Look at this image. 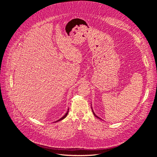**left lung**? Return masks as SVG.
Returning a JSON list of instances; mask_svg holds the SVG:
<instances>
[{"instance_id":"1","label":"left lung","mask_w":157,"mask_h":157,"mask_svg":"<svg viewBox=\"0 0 157 157\" xmlns=\"http://www.w3.org/2000/svg\"><path fill=\"white\" fill-rule=\"evenodd\" d=\"M91 109H92V112H93V114H94V116H95V117H96V118H98V119H101V118H99V117H98V116H97V115H95V113H94V111H93V109H92V106H91Z\"/></svg>"}]
</instances>
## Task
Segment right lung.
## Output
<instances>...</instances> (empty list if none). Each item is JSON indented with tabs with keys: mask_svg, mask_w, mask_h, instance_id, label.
<instances>
[{
	"mask_svg": "<svg viewBox=\"0 0 157 157\" xmlns=\"http://www.w3.org/2000/svg\"><path fill=\"white\" fill-rule=\"evenodd\" d=\"M68 112H69V109H68V111H67V112L65 113V115L63 117H62L60 119H59V120H57V121H56L55 123H56V122H58V121H61V120H63L64 118H65L66 117H67V115H68Z\"/></svg>",
	"mask_w": 157,
	"mask_h": 157,
	"instance_id": "add662e5",
	"label": "right lung"
}]
</instances>
